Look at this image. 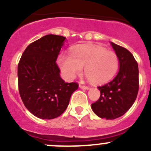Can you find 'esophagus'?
<instances>
[{"label":"esophagus","mask_w":151,"mask_h":151,"mask_svg":"<svg viewBox=\"0 0 151 151\" xmlns=\"http://www.w3.org/2000/svg\"><path fill=\"white\" fill-rule=\"evenodd\" d=\"M80 88H82V89H85V90H88L90 88V87L88 86H85V85H83L82 84H80Z\"/></svg>","instance_id":"esophagus-1"}]
</instances>
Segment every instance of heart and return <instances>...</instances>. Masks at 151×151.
<instances>
[{
    "instance_id": "1",
    "label": "heart",
    "mask_w": 151,
    "mask_h": 151,
    "mask_svg": "<svg viewBox=\"0 0 151 151\" xmlns=\"http://www.w3.org/2000/svg\"><path fill=\"white\" fill-rule=\"evenodd\" d=\"M58 64L67 80H73L83 72L93 83L104 84L115 76L119 59L114 52L95 45H80L71 50L69 56L61 55Z\"/></svg>"
}]
</instances>
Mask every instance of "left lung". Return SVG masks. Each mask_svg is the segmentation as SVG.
Returning a JSON list of instances; mask_svg holds the SVG:
<instances>
[{"label": "left lung", "instance_id": "obj_1", "mask_svg": "<svg viewBox=\"0 0 151 151\" xmlns=\"http://www.w3.org/2000/svg\"><path fill=\"white\" fill-rule=\"evenodd\" d=\"M111 45L119 59V71L112 81L98 87L101 95L91 104L96 115L107 120L124 115L134 103L139 91V69L133 55L116 44L111 42Z\"/></svg>", "mask_w": 151, "mask_h": 151}]
</instances>
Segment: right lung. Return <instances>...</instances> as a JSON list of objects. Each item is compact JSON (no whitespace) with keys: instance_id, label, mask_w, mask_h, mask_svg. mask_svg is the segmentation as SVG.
I'll return each mask as SVG.
<instances>
[{"instance_id":"right-lung-1","label":"right lung","mask_w":151,"mask_h":151,"mask_svg":"<svg viewBox=\"0 0 151 151\" xmlns=\"http://www.w3.org/2000/svg\"><path fill=\"white\" fill-rule=\"evenodd\" d=\"M66 38L49 34L26 47L18 64V88L25 107L37 118L53 119L67 108L78 83H65L56 63Z\"/></svg>"}]
</instances>
